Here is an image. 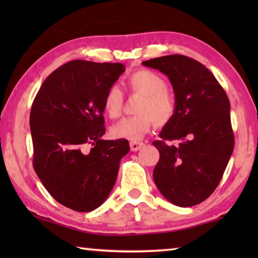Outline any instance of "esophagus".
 I'll use <instances>...</instances> for the list:
<instances>
[{"label": "esophagus", "instance_id": "obj_1", "mask_svg": "<svg viewBox=\"0 0 258 258\" xmlns=\"http://www.w3.org/2000/svg\"><path fill=\"white\" fill-rule=\"evenodd\" d=\"M143 146H145V145H143V142L135 141V142H131V143H130L131 150H132V151H138V150L141 149V148H142Z\"/></svg>", "mask_w": 258, "mask_h": 258}]
</instances>
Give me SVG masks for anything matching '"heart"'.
Instances as JSON below:
<instances>
[{"instance_id": "heart-1", "label": "heart", "mask_w": 258, "mask_h": 258, "mask_svg": "<svg viewBox=\"0 0 258 258\" xmlns=\"http://www.w3.org/2000/svg\"><path fill=\"white\" fill-rule=\"evenodd\" d=\"M127 86L132 92L142 95L138 107L139 115L125 117L111 127L115 139H125L135 142L151 128L154 120L157 125L169 123L175 115L176 106L171 93L166 90V83L159 75L147 69H140L127 77ZM124 94L119 86L111 85L103 99V110L110 118L121 113Z\"/></svg>"}]
</instances>
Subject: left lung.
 I'll return each mask as SVG.
<instances>
[{
    "label": "left lung",
    "mask_w": 258,
    "mask_h": 258,
    "mask_svg": "<svg viewBox=\"0 0 258 258\" xmlns=\"http://www.w3.org/2000/svg\"><path fill=\"white\" fill-rule=\"evenodd\" d=\"M168 77L175 115L152 142L159 151L154 181L169 203L191 207L206 200L220 183L233 152L230 101L209 69L181 54L143 61ZM166 139H175L176 146Z\"/></svg>",
    "instance_id": "8db88e82"
}]
</instances>
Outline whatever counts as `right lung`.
Returning <instances> with one entry per match:
<instances>
[{
  "instance_id": "1",
  "label": "right lung",
  "mask_w": 258,
  "mask_h": 258,
  "mask_svg": "<svg viewBox=\"0 0 258 258\" xmlns=\"http://www.w3.org/2000/svg\"><path fill=\"white\" fill-rule=\"evenodd\" d=\"M124 72L119 62L69 61L46 77L34 99V169L52 197L76 212L101 206L130 151L127 140L102 139L104 95Z\"/></svg>"
}]
</instances>
